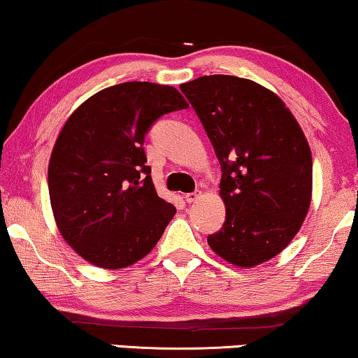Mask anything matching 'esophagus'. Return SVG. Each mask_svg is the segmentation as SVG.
<instances>
[{
  "instance_id": "1",
  "label": "esophagus",
  "mask_w": 358,
  "mask_h": 358,
  "mask_svg": "<svg viewBox=\"0 0 358 358\" xmlns=\"http://www.w3.org/2000/svg\"><path fill=\"white\" fill-rule=\"evenodd\" d=\"M199 196H201V191H194V193L186 194L185 199H186V202H189V204H193V202H196L197 199H199Z\"/></svg>"
}]
</instances>
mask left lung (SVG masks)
<instances>
[{
	"instance_id": "1",
	"label": "left lung",
	"mask_w": 358,
	"mask_h": 358,
	"mask_svg": "<svg viewBox=\"0 0 358 358\" xmlns=\"http://www.w3.org/2000/svg\"><path fill=\"white\" fill-rule=\"evenodd\" d=\"M180 90L222 165L227 217L207 238L233 265H260L301 230L312 201V152L294 115L273 92L248 78L204 76Z\"/></svg>"
}]
</instances>
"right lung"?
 I'll use <instances>...</instances> for the list:
<instances>
[{
  "instance_id": "right-lung-1",
  "label": "right lung",
  "mask_w": 358,
  "mask_h": 358,
  "mask_svg": "<svg viewBox=\"0 0 358 358\" xmlns=\"http://www.w3.org/2000/svg\"><path fill=\"white\" fill-rule=\"evenodd\" d=\"M188 108L177 88L114 85L72 112L48 165L51 209L62 238L101 268L119 270L151 252L172 220L143 149L159 117Z\"/></svg>"
}]
</instances>
